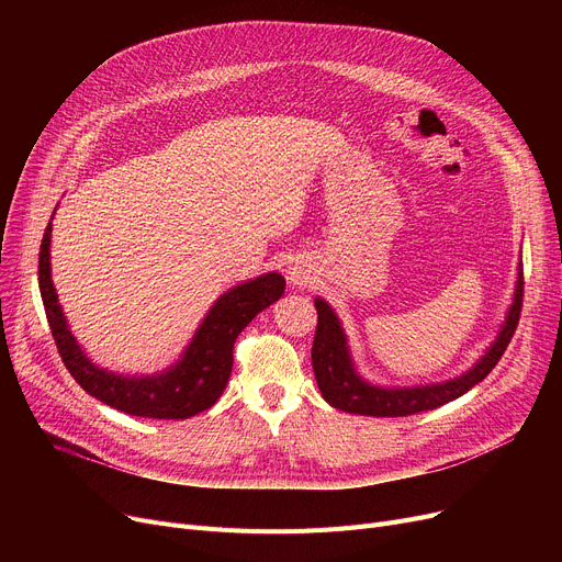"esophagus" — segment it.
<instances>
[{
  "instance_id": "obj_1",
  "label": "esophagus",
  "mask_w": 562,
  "mask_h": 562,
  "mask_svg": "<svg viewBox=\"0 0 562 562\" xmlns=\"http://www.w3.org/2000/svg\"><path fill=\"white\" fill-rule=\"evenodd\" d=\"M289 280L293 284H303V282H307V273L301 269V266H291V269H289Z\"/></svg>"
}]
</instances>
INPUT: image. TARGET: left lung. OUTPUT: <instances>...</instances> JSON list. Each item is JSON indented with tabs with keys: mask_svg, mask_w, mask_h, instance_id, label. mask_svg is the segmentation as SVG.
<instances>
[{
	"mask_svg": "<svg viewBox=\"0 0 562 562\" xmlns=\"http://www.w3.org/2000/svg\"><path fill=\"white\" fill-rule=\"evenodd\" d=\"M521 301H524V271L517 280V293L515 303L508 312L506 326L501 328L496 341L487 350V356L471 369L469 373L439 382V385H426V387H403V390H382L373 387L364 382L356 369L350 364V356L346 348V337L339 326L335 312L323 303L321 299L316 305V335L312 344V367L318 382V390L333 407L352 412V415H369V417H407L417 415L424 409H435L449 401H456L464 392H469L481 380L487 378V373L498 364L501 356H504L521 314Z\"/></svg>",
	"mask_w": 562,
	"mask_h": 562,
	"instance_id": "left-lung-1",
	"label": "left lung"
}]
</instances>
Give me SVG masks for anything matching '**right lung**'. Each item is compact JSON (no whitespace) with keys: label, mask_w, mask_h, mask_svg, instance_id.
<instances>
[{"label":"right lung","mask_w":562,"mask_h":562,"mask_svg":"<svg viewBox=\"0 0 562 562\" xmlns=\"http://www.w3.org/2000/svg\"><path fill=\"white\" fill-rule=\"evenodd\" d=\"M49 234L52 223L45 227L41 241L38 286L58 356L86 394L132 417L187 419L210 409L229 380L236 337L261 310L284 293V278L280 273H266L234 286L206 314L184 358L172 369L150 378L115 375L88 360L66 326L49 278Z\"/></svg>","instance_id":"right-lung-1"}]
</instances>
